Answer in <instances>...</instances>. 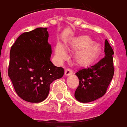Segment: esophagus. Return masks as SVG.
Returning <instances> with one entry per match:
<instances>
[{"mask_svg": "<svg viewBox=\"0 0 127 127\" xmlns=\"http://www.w3.org/2000/svg\"><path fill=\"white\" fill-rule=\"evenodd\" d=\"M73 74V71H71V69H66L65 70V75L66 76H69V75H71V74Z\"/></svg>", "mask_w": 127, "mask_h": 127, "instance_id": "1", "label": "esophagus"}]
</instances>
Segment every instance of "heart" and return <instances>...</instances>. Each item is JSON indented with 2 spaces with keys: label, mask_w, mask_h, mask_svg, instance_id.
Returning <instances> with one entry per match:
<instances>
[{
  "label": "heart",
  "mask_w": 127,
  "mask_h": 127,
  "mask_svg": "<svg viewBox=\"0 0 127 127\" xmlns=\"http://www.w3.org/2000/svg\"><path fill=\"white\" fill-rule=\"evenodd\" d=\"M69 45L76 51L74 55L76 63L82 67H87L94 64L102 54L100 45L88 35H82L72 39L69 42ZM55 53L59 60H64L66 58L64 47L60 43L56 45Z\"/></svg>",
  "instance_id": "1"
}]
</instances>
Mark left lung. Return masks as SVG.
<instances>
[{"instance_id": "1", "label": "left lung", "mask_w": 127, "mask_h": 127, "mask_svg": "<svg viewBox=\"0 0 127 127\" xmlns=\"http://www.w3.org/2000/svg\"><path fill=\"white\" fill-rule=\"evenodd\" d=\"M105 56L92 66L80 69L76 73L79 86L74 96L78 101L87 103L103 96L114 76V51L106 39L104 43Z\"/></svg>"}]
</instances>
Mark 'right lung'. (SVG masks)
I'll list each match as a JSON object with an SVG mask.
<instances>
[{
    "label": "right lung",
    "mask_w": 127,
    "mask_h": 127,
    "mask_svg": "<svg viewBox=\"0 0 127 127\" xmlns=\"http://www.w3.org/2000/svg\"><path fill=\"white\" fill-rule=\"evenodd\" d=\"M48 37L47 28L39 27L21 34L10 49L8 76L18 96L29 102L45 100L50 84L64 74L50 60Z\"/></svg>",
    "instance_id": "right-lung-1"
}]
</instances>
